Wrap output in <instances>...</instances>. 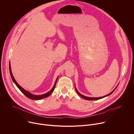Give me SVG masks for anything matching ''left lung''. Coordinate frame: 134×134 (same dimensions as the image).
I'll return each instance as SVG.
<instances>
[{
	"instance_id": "left-lung-1",
	"label": "left lung",
	"mask_w": 134,
	"mask_h": 134,
	"mask_svg": "<svg viewBox=\"0 0 134 134\" xmlns=\"http://www.w3.org/2000/svg\"><path fill=\"white\" fill-rule=\"evenodd\" d=\"M116 88H117V87H116ZM116 88L114 89L112 92H111L110 93H109V94L106 95H105V96H104V97H100V98H90V97H87L84 96V95H82L81 93H80L78 92V91H77V90H76V87H75V90H76V92H77V93L80 95V97H81L82 98H83V99H86V100H99V99H102V98H104V97H106L108 96V95H110L111 94H112V93L114 92V91L116 90Z\"/></svg>"
}]
</instances>
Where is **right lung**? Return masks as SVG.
Masks as SVG:
<instances>
[{"mask_svg":"<svg viewBox=\"0 0 134 134\" xmlns=\"http://www.w3.org/2000/svg\"><path fill=\"white\" fill-rule=\"evenodd\" d=\"M9 71H10V76H11V77H12V80L13 81V82L15 83V84H16V85L17 86V87L20 89V90L25 95V96L26 97H27L28 98L30 99H32V100H41L42 99H43V98H46L47 97H48V96H49V95L53 92L54 88H55V85H56V83H57V79L56 81H55V84L54 85V86L53 87L48 93L44 94H42V95H33V94H31L30 93H29V92H27V91L25 90L24 89H23L21 86L19 85V84L16 82V81H15V80L14 79L13 76L12 75V71H11V68H10V63H9Z\"/></svg>","mask_w":134,"mask_h":134,"instance_id":"obj_1","label":"right lung"}]
</instances>
